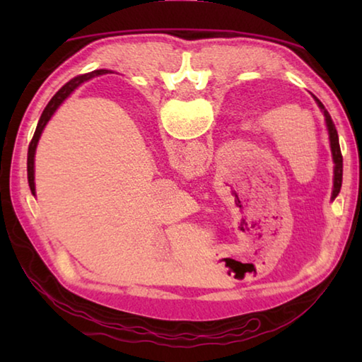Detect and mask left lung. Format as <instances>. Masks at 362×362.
I'll return each instance as SVG.
<instances>
[{"label":"left lung","mask_w":362,"mask_h":362,"mask_svg":"<svg viewBox=\"0 0 362 362\" xmlns=\"http://www.w3.org/2000/svg\"><path fill=\"white\" fill-rule=\"evenodd\" d=\"M313 99L316 100L317 107L321 108V112L324 115V119H326V126H327V132H329V142H330V151H332V159H334V192H332V199L337 198V194L340 193L341 188V175H343V158H341V151H340V144H339V134H337L335 124L332 118L321 100L317 97L313 95Z\"/></svg>","instance_id":"8db88e82"}]
</instances>
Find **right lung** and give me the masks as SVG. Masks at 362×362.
<instances>
[{
  "instance_id": "right-lung-1",
  "label": "right lung",
  "mask_w": 362,
  "mask_h": 362,
  "mask_svg": "<svg viewBox=\"0 0 362 362\" xmlns=\"http://www.w3.org/2000/svg\"><path fill=\"white\" fill-rule=\"evenodd\" d=\"M105 73V70H95V71H90V73H86V75H79L76 78L70 79L69 83L64 84L62 88H60L56 94H54V97L51 100H49V103L45 108V112L41 113V118L38 121V126H36V131L33 134V139L32 142H30L28 145V156H27V175H28V185H30V189H32V193L35 196V151H36V145H38V140L41 137V132L42 129H45L47 121L52 118V115L56 113V110L62 105V102L69 97L73 90H75L79 84H83L84 81H88V79L94 78L97 75H103Z\"/></svg>"
}]
</instances>
